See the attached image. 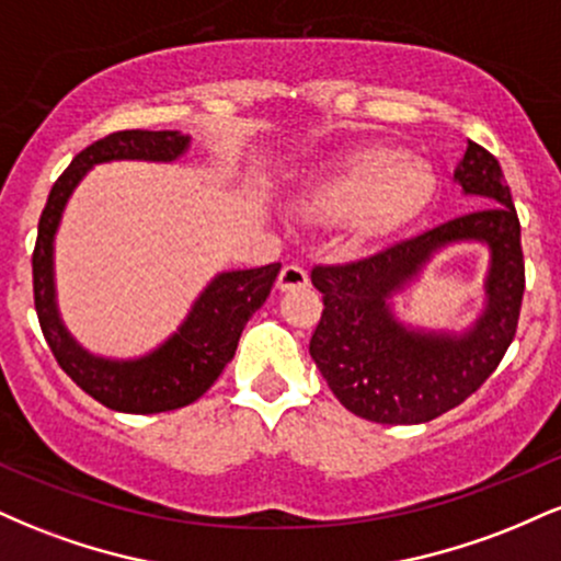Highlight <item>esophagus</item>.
I'll use <instances>...</instances> for the list:
<instances>
[{"mask_svg": "<svg viewBox=\"0 0 561 561\" xmlns=\"http://www.w3.org/2000/svg\"><path fill=\"white\" fill-rule=\"evenodd\" d=\"M308 285V274L306 268L298 266V263H287L285 268L279 272V279H276V287L285 293V289H298Z\"/></svg>", "mask_w": 561, "mask_h": 561, "instance_id": "obj_1", "label": "esophagus"}]
</instances>
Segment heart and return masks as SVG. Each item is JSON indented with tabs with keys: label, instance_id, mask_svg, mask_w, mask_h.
I'll return each instance as SVG.
<instances>
[{
	"label": "heart",
	"instance_id": "obj_1",
	"mask_svg": "<svg viewBox=\"0 0 561 561\" xmlns=\"http://www.w3.org/2000/svg\"><path fill=\"white\" fill-rule=\"evenodd\" d=\"M427 173L403 163L398 150L362 152L343 169L319 179L300 195V210L313 221H347L362 234H375L401 221L422 203Z\"/></svg>",
	"mask_w": 561,
	"mask_h": 561
}]
</instances>
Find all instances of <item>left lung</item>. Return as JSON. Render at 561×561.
<instances>
[{"instance_id": "obj_1", "label": "left lung", "mask_w": 561, "mask_h": 561, "mask_svg": "<svg viewBox=\"0 0 561 561\" xmlns=\"http://www.w3.org/2000/svg\"><path fill=\"white\" fill-rule=\"evenodd\" d=\"M467 195L488 205L456 216L377 253L347 263H319L311 282L324 311L313 330V364L351 414L377 424H422L465 403L493 375L517 334L525 295L519 218L504 171L485 147L467 141L456 169ZM478 239L492 248L486 313L465 339L405 331L387 298L437 247Z\"/></svg>"}]
</instances>
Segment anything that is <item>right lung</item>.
I'll return each mask as SVG.
<instances>
[{
    "label": "right lung",
    "mask_w": 561,
    "mask_h": 561,
    "mask_svg": "<svg viewBox=\"0 0 561 561\" xmlns=\"http://www.w3.org/2000/svg\"><path fill=\"white\" fill-rule=\"evenodd\" d=\"M190 145L179 131H147L126 128L92 141L87 150L70 160V165L53 184L42 218H38L34 266V306L38 327L60 369L83 392L113 411L124 414H160L195 403L221 377L224 366L234 358L240 334L248 319L266 302L282 263L261 268L218 274L179 332L139 362H107L87 353L66 332L55 308L53 285V237L60 224L70 192L94 163L105 160H173Z\"/></svg>",
    "instance_id": "add662e5"
}]
</instances>
